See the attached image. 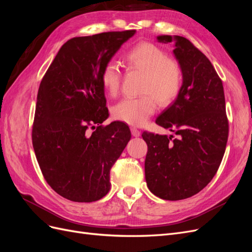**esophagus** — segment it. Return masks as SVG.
Returning a JSON list of instances; mask_svg holds the SVG:
<instances>
[{
    "label": "esophagus",
    "mask_w": 252,
    "mask_h": 252,
    "mask_svg": "<svg viewBox=\"0 0 252 252\" xmlns=\"http://www.w3.org/2000/svg\"><path fill=\"white\" fill-rule=\"evenodd\" d=\"M131 134L133 135V136H140L141 135V131L139 130V129H136L135 127H131Z\"/></svg>",
    "instance_id": "34e87169"
}]
</instances>
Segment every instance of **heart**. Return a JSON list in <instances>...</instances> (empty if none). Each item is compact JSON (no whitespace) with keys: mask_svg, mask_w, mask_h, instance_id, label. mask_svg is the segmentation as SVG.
Returning a JSON list of instances; mask_svg holds the SVG:
<instances>
[{"mask_svg":"<svg viewBox=\"0 0 252 252\" xmlns=\"http://www.w3.org/2000/svg\"><path fill=\"white\" fill-rule=\"evenodd\" d=\"M128 69L144 72L139 97H125L112 108L113 118L132 126H142L155 113L157 102L165 107L179 95L183 85V68L178 60L168 57L163 48L151 42L138 43L124 55ZM101 83L110 96L121 86V71L117 64L106 63Z\"/></svg>","mask_w":252,"mask_h":252,"instance_id":"1","label":"heart"}]
</instances>
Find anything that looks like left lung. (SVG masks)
Instances as JSON below:
<instances>
[{"mask_svg": "<svg viewBox=\"0 0 252 252\" xmlns=\"http://www.w3.org/2000/svg\"><path fill=\"white\" fill-rule=\"evenodd\" d=\"M157 39L175 41L173 53L183 68V85L177 100L156 121L177 136L142 134L148 146L145 178L155 195L179 201L200 192L215 177L225 154L229 126L223 83L208 58L186 37Z\"/></svg>", "mask_w": 252, "mask_h": 252, "instance_id": "1", "label": "left lung"}]
</instances>
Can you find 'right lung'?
<instances>
[{"label":"right lung","instance_id":"obj_1","mask_svg":"<svg viewBox=\"0 0 252 252\" xmlns=\"http://www.w3.org/2000/svg\"><path fill=\"white\" fill-rule=\"evenodd\" d=\"M134 33L72 37L40 84L32 134L34 154L48 185L69 201L94 202L108 193L111 167L131 138L123 122L102 125L109 114L101 71Z\"/></svg>","mask_w":252,"mask_h":252}]
</instances>
